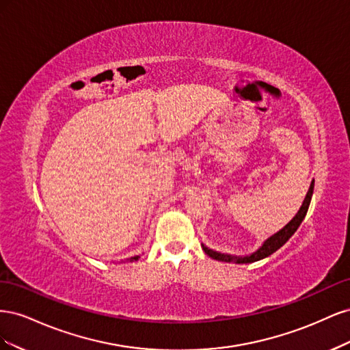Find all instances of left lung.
Returning <instances> with one entry per match:
<instances>
[{
    "label": "left lung",
    "mask_w": 350,
    "mask_h": 350,
    "mask_svg": "<svg viewBox=\"0 0 350 350\" xmlns=\"http://www.w3.org/2000/svg\"><path fill=\"white\" fill-rule=\"evenodd\" d=\"M312 193H314V181L311 183L308 193H306V196H305L304 203H302L301 208L298 210V213L295 215V217H293L284 228H282L279 232H276V234L271 235L269 239L264 241L262 245H261L256 252L250 254V256L237 257V256H230V254H221V252L213 251V250H210V248H207V247L203 245L204 252L207 254L208 257L213 258V260L225 261V262H237V264L254 262V261H258V260H262V258H266V257L271 256V254L276 252V251L283 245V243H286V241H288V239L295 234L296 229H298L299 225L302 224V220H304V217H305V215H306V211H308Z\"/></svg>",
    "instance_id": "8db88e82"
}]
</instances>
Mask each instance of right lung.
Listing matches in <instances>:
<instances>
[{
    "instance_id": "obj_1",
    "label": "right lung",
    "mask_w": 350,
    "mask_h": 350,
    "mask_svg": "<svg viewBox=\"0 0 350 350\" xmlns=\"http://www.w3.org/2000/svg\"><path fill=\"white\" fill-rule=\"evenodd\" d=\"M139 258H140L139 256H134V257H131V258H126V261H130V262H131V261H137Z\"/></svg>"
}]
</instances>
